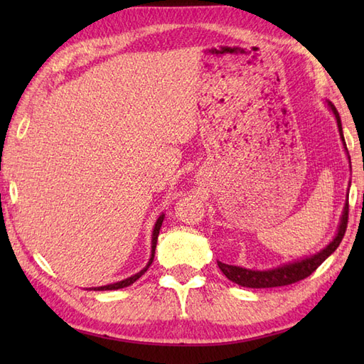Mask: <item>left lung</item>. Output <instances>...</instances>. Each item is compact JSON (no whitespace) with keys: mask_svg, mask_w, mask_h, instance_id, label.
I'll return each mask as SVG.
<instances>
[{"mask_svg":"<svg viewBox=\"0 0 364 364\" xmlns=\"http://www.w3.org/2000/svg\"><path fill=\"white\" fill-rule=\"evenodd\" d=\"M327 105L330 107V111L335 115L336 123H338V129H339V136H341V141H343V145L346 149L341 119H339V114L336 111L335 105H331V102H327ZM349 162H350V158H349ZM347 219H349V203H346V206H344L341 222H339L338 233L333 237V241H331L327 247H323L321 252H318L316 255H311V257H308V258L288 262V264H283V266L275 267V269H267V270L245 269V267H239V266L225 264V262H220V261H218V266L223 272V275L228 278V280H231L239 286H245V288H275V286H286V284L297 283L300 280H304V278L310 277L314 270L318 269L322 262L326 261L330 255L338 249V245L341 244L344 233H346Z\"/></svg>","mask_w":364,"mask_h":364,"instance_id":"8db88e82","label":"left lung"}]
</instances>
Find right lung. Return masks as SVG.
<instances>
[{"instance_id": "obj_1", "label": "right lung", "mask_w": 364, "mask_h": 364, "mask_svg": "<svg viewBox=\"0 0 364 364\" xmlns=\"http://www.w3.org/2000/svg\"><path fill=\"white\" fill-rule=\"evenodd\" d=\"M162 220H164V214H161L159 218H158V220H156V223H154L153 235H151V257H150V259H149V264H146V266L141 270V272H137V274L133 275V277H128V278H125V280H122V282L112 283V284H106V286H98V288H92V289H94V291H112V289H120V288H127V286L133 284L136 280H139V278H141V277L146 272V269H149L150 264L153 262L154 249H156L158 235H159V230H161V225H162Z\"/></svg>"}]
</instances>
